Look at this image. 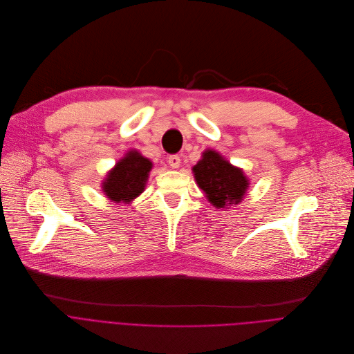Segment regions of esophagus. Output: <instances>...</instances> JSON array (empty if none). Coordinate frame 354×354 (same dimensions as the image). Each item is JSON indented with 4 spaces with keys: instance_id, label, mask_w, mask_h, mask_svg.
Instances as JSON below:
<instances>
[{
    "instance_id": "esophagus-1",
    "label": "esophagus",
    "mask_w": 354,
    "mask_h": 354,
    "mask_svg": "<svg viewBox=\"0 0 354 354\" xmlns=\"http://www.w3.org/2000/svg\"><path fill=\"white\" fill-rule=\"evenodd\" d=\"M167 162H169L170 167L178 169V167H180V163H181V159H180L178 155H170V156L167 158Z\"/></svg>"
}]
</instances>
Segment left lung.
I'll return each instance as SVG.
<instances>
[{
    "mask_svg": "<svg viewBox=\"0 0 354 354\" xmlns=\"http://www.w3.org/2000/svg\"><path fill=\"white\" fill-rule=\"evenodd\" d=\"M198 187L215 207H230L244 198L250 185L241 169L232 166L214 149H206L192 167Z\"/></svg>",
    "mask_w": 354,
    "mask_h": 354,
    "instance_id": "1",
    "label": "left lung"
}]
</instances>
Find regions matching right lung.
I'll return each mask as SVG.
<instances>
[{"label": "right lung", "mask_w": 354, "mask_h": 354, "mask_svg": "<svg viewBox=\"0 0 354 354\" xmlns=\"http://www.w3.org/2000/svg\"><path fill=\"white\" fill-rule=\"evenodd\" d=\"M152 166V162L138 151H129L107 173L102 189L114 202H131L144 192Z\"/></svg>", "instance_id": "1"}]
</instances>
